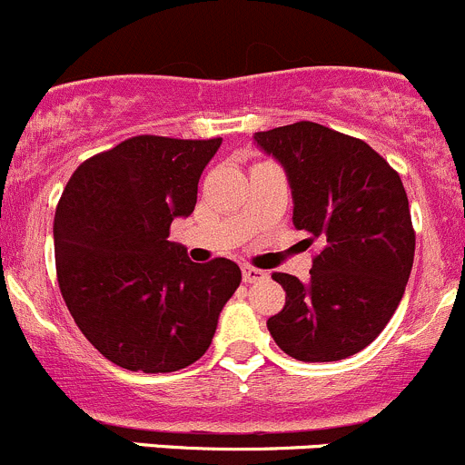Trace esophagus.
<instances>
[{"mask_svg": "<svg viewBox=\"0 0 465 465\" xmlns=\"http://www.w3.org/2000/svg\"><path fill=\"white\" fill-rule=\"evenodd\" d=\"M243 282L248 284H255V282L266 280V271H260V268H252V266H243Z\"/></svg>", "mask_w": 465, "mask_h": 465, "instance_id": "esophagus-1", "label": "esophagus"}]
</instances>
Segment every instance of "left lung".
<instances>
[{
	"label": "left lung",
	"mask_w": 465,
	"mask_h": 465,
	"mask_svg": "<svg viewBox=\"0 0 465 465\" xmlns=\"http://www.w3.org/2000/svg\"><path fill=\"white\" fill-rule=\"evenodd\" d=\"M252 141L284 167L293 226L322 243L306 282L272 272L286 304L268 318V331L295 361L353 356L385 329L410 280L414 231L403 181L365 141L318 123L257 132Z\"/></svg>",
	"instance_id": "1"
}]
</instances>
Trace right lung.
<instances>
[{
  "mask_svg": "<svg viewBox=\"0 0 465 465\" xmlns=\"http://www.w3.org/2000/svg\"><path fill=\"white\" fill-rule=\"evenodd\" d=\"M222 138L136 136L84 161L54 219L62 298L84 338L129 371L167 374L208 351L242 271L197 264L170 242L193 214L199 179Z\"/></svg>",
  "mask_w": 465,
  "mask_h": 465,
  "instance_id": "1",
  "label": "right lung"
}]
</instances>
